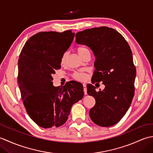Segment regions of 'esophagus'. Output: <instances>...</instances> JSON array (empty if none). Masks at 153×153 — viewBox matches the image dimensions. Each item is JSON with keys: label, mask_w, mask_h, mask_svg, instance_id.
<instances>
[{"label": "esophagus", "mask_w": 153, "mask_h": 153, "mask_svg": "<svg viewBox=\"0 0 153 153\" xmlns=\"http://www.w3.org/2000/svg\"><path fill=\"white\" fill-rule=\"evenodd\" d=\"M83 91H84V93H85V95H87V86H86V84L85 83H83Z\"/></svg>", "instance_id": "esophagus-1"}]
</instances>
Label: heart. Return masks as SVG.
I'll return each instance as SVG.
<instances>
[{"label":"heart","instance_id":"b5f03b06","mask_svg":"<svg viewBox=\"0 0 153 153\" xmlns=\"http://www.w3.org/2000/svg\"><path fill=\"white\" fill-rule=\"evenodd\" d=\"M76 51H77V53H78V54L82 58H83L84 55L86 54L87 53H89V50L87 49L86 47H78L77 48ZM66 58H67V53H64L61 58L62 64L65 62ZM73 77L74 79H76L77 80H79V81H83L85 79L86 77L85 74L82 72H78V71H76V72H74L73 74Z\"/></svg>","mask_w":153,"mask_h":153}]
</instances>
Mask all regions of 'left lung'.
<instances>
[{
    "instance_id": "8db88e82",
    "label": "left lung",
    "mask_w": 153,
    "mask_h": 153,
    "mask_svg": "<svg viewBox=\"0 0 153 153\" xmlns=\"http://www.w3.org/2000/svg\"><path fill=\"white\" fill-rule=\"evenodd\" d=\"M76 38L77 44L89 47L95 56L92 83L101 82L105 86L97 91L87 84V94L96 101L90 118L99 126H114L126 114L134 96L136 69L131 48L119 32L108 27L87 29L77 33Z\"/></svg>"
}]
</instances>
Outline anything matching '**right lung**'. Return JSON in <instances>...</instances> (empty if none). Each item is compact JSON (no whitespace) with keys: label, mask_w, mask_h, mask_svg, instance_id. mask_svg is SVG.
Wrapping results in <instances>:
<instances>
[{"label":"right lung","mask_w":153,"mask_h":153,"mask_svg":"<svg viewBox=\"0 0 153 153\" xmlns=\"http://www.w3.org/2000/svg\"><path fill=\"white\" fill-rule=\"evenodd\" d=\"M74 36L71 30L39 32L29 39L19 54L18 81L23 103L41 128L63 125L71 106L83 97L79 82L71 81L62 88L53 83V75L60 68L61 58Z\"/></svg>","instance_id":"obj_1"}]
</instances>
